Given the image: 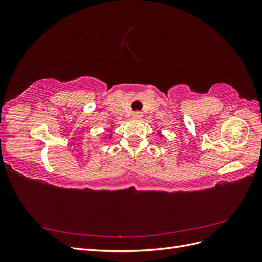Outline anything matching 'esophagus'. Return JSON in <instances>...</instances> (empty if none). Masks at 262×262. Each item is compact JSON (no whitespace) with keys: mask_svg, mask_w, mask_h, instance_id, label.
<instances>
[{"mask_svg":"<svg viewBox=\"0 0 262 262\" xmlns=\"http://www.w3.org/2000/svg\"><path fill=\"white\" fill-rule=\"evenodd\" d=\"M132 117H133L134 119H141V118H142V114H141L140 112H134V113L132 114Z\"/></svg>","mask_w":262,"mask_h":262,"instance_id":"1","label":"esophagus"}]
</instances>
